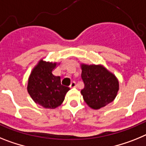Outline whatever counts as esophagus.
Returning <instances> with one entry per match:
<instances>
[{"label":"esophagus","instance_id":"esophagus-1","mask_svg":"<svg viewBox=\"0 0 146 146\" xmlns=\"http://www.w3.org/2000/svg\"><path fill=\"white\" fill-rule=\"evenodd\" d=\"M76 87V82H73L70 84V87Z\"/></svg>","mask_w":146,"mask_h":146}]
</instances>
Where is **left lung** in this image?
<instances>
[{"label":"left lung","instance_id":"obj_1","mask_svg":"<svg viewBox=\"0 0 146 146\" xmlns=\"http://www.w3.org/2000/svg\"><path fill=\"white\" fill-rule=\"evenodd\" d=\"M82 78L84 87L81 93L90 107L98 110L114 101L119 82L114 74L102 65L82 64Z\"/></svg>","mask_w":146,"mask_h":146}]
</instances>
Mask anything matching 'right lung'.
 <instances>
[{"label":"right lung","mask_w":146,"mask_h":146,"mask_svg":"<svg viewBox=\"0 0 146 146\" xmlns=\"http://www.w3.org/2000/svg\"><path fill=\"white\" fill-rule=\"evenodd\" d=\"M56 63L42 59L33 69L28 82V92L35 103L46 109L60 106L70 88L62 85L60 76L52 74Z\"/></svg>","instance_id":"1"}]
</instances>
